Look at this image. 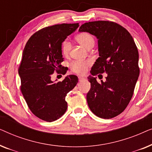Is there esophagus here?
Segmentation results:
<instances>
[{"label":"esophagus","mask_w":152,"mask_h":152,"mask_svg":"<svg viewBox=\"0 0 152 152\" xmlns=\"http://www.w3.org/2000/svg\"><path fill=\"white\" fill-rule=\"evenodd\" d=\"M78 79H79V82H82L83 80H85V78L83 77H78Z\"/></svg>","instance_id":"34e87169"}]
</instances>
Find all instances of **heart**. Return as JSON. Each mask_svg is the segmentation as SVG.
I'll list each match as a JSON object with an SVG mask.
<instances>
[{"label": "heart", "mask_w": 152, "mask_h": 152, "mask_svg": "<svg viewBox=\"0 0 152 152\" xmlns=\"http://www.w3.org/2000/svg\"><path fill=\"white\" fill-rule=\"evenodd\" d=\"M76 40L79 43L83 45L84 48L89 49L93 47L95 45L94 37L88 32H82L76 36ZM71 49V43L70 41L66 39L64 41L61 45V50L64 55H68ZM91 61H74L70 64V68L72 70L79 75H83L86 72L88 67L91 65Z\"/></svg>", "instance_id": "b5f03b06"}]
</instances>
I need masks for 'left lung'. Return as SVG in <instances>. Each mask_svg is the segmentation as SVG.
Returning a JSON list of instances; mask_svg holds the SVG:
<instances>
[{
  "label": "left lung",
  "mask_w": 152,
  "mask_h": 152,
  "mask_svg": "<svg viewBox=\"0 0 152 152\" xmlns=\"http://www.w3.org/2000/svg\"><path fill=\"white\" fill-rule=\"evenodd\" d=\"M80 32H88L97 39L99 57L91 68L88 80L91 89L86 99L91 111L109 119L122 113L132 99L140 70L138 48L130 33L111 21L98 20L83 24ZM107 74L99 84L93 76Z\"/></svg>",
  "instance_id": "1"
}]
</instances>
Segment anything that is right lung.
<instances>
[{
    "label": "right lung",
    "instance_id": "1",
    "mask_svg": "<svg viewBox=\"0 0 152 152\" xmlns=\"http://www.w3.org/2000/svg\"><path fill=\"white\" fill-rule=\"evenodd\" d=\"M79 23H63L46 27L29 39L18 68L22 94L32 113L46 122L59 119L67 109L66 96L78 82L74 75L55 82L51 75L62 69L61 45Z\"/></svg>",
    "mask_w": 152,
    "mask_h": 152
}]
</instances>
